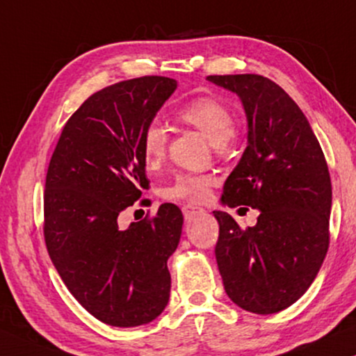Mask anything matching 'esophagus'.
I'll list each match as a JSON object with an SVG mask.
<instances>
[{"mask_svg": "<svg viewBox=\"0 0 356 356\" xmlns=\"http://www.w3.org/2000/svg\"><path fill=\"white\" fill-rule=\"evenodd\" d=\"M181 211H183L184 218H186V220H191L193 217H196V216H199V213H202L204 209L197 207V206H193V204H188V206H184Z\"/></svg>", "mask_w": 356, "mask_h": 356, "instance_id": "obj_1", "label": "esophagus"}]
</instances>
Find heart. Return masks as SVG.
I'll use <instances>...</instances> for the list:
<instances>
[{
	"label": "heart",
	"instance_id": "b5f03b06",
	"mask_svg": "<svg viewBox=\"0 0 356 356\" xmlns=\"http://www.w3.org/2000/svg\"><path fill=\"white\" fill-rule=\"evenodd\" d=\"M178 116L209 138L217 147L227 144L236 129V118L230 106L216 97H197L188 102ZM167 152V133L157 121L150 123L143 133V157L149 170L157 168ZM216 177L207 173H181L165 189L163 196L172 201L202 202L206 201L211 188L216 184Z\"/></svg>",
	"mask_w": 356,
	"mask_h": 356
}]
</instances>
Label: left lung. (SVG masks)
Listing matches in <instances>:
<instances>
[{
  "instance_id": "8db88e82",
  "label": "left lung",
  "mask_w": 356,
  "mask_h": 356,
  "mask_svg": "<svg viewBox=\"0 0 356 356\" xmlns=\"http://www.w3.org/2000/svg\"><path fill=\"white\" fill-rule=\"evenodd\" d=\"M207 79L235 92L248 116V147L223 184L222 202L261 212L254 227L241 228L230 213L213 211L218 270L233 303L256 314L279 313L309 289L327 254V162L303 111L274 81Z\"/></svg>"
}]
</instances>
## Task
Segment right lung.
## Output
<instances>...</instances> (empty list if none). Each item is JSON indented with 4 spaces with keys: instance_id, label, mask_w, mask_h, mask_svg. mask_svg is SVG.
Masks as SVG:
<instances>
[{
    "instance_id": "1",
    "label": "right lung",
    "mask_w": 356,
    "mask_h": 356,
    "mask_svg": "<svg viewBox=\"0 0 356 356\" xmlns=\"http://www.w3.org/2000/svg\"><path fill=\"white\" fill-rule=\"evenodd\" d=\"M175 89L170 77L143 76L95 92L66 121L48 165V254L82 308L116 327L150 323L170 298L181 211L162 204L126 230L118 216L149 189L143 133Z\"/></svg>"
}]
</instances>
